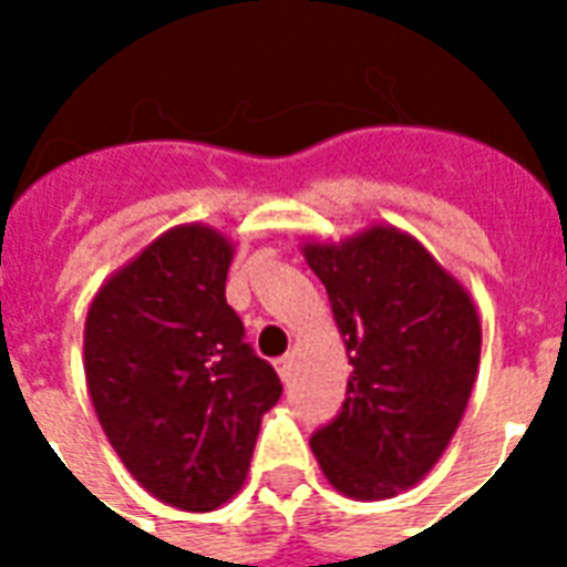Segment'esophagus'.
Returning a JSON list of instances; mask_svg holds the SVG:
<instances>
[{
	"instance_id": "1",
	"label": "esophagus",
	"mask_w": 567,
	"mask_h": 567,
	"mask_svg": "<svg viewBox=\"0 0 567 567\" xmlns=\"http://www.w3.org/2000/svg\"><path fill=\"white\" fill-rule=\"evenodd\" d=\"M291 364H293V355L291 353H285L282 359H276V371H279V377H282V379L291 377Z\"/></svg>"
}]
</instances>
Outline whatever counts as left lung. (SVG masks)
<instances>
[{
    "mask_svg": "<svg viewBox=\"0 0 567 567\" xmlns=\"http://www.w3.org/2000/svg\"><path fill=\"white\" fill-rule=\"evenodd\" d=\"M302 252L353 364L344 405L311 450L338 492L385 501L447 450L480 368V318L465 288L394 226Z\"/></svg>",
    "mask_w": 567,
    "mask_h": 567,
    "instance_id": "obj_1",
    "label": "left lung"
}]
</instances>
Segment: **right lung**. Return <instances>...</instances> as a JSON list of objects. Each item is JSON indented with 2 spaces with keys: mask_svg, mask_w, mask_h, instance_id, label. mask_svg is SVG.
I'll use <instances>...</instances> for the list:
<instances>
[{
  "mask_svg": "<svg viewBox=\"0 0 567 567\" xmlns=\"http://www.w3.org/2000/svg\"><path fill=\"white\" fill-rule=\"evenodd\" d=\"M229 265L220 231L176 226L102 285L84 323V377L111 447L185 512L238 494L261 414L282 396L226 302Z\"/></svg>",
  "mask_w": 567,
  "mask_h": 567,
  "instance_id": "add662e5",
  "label": "right lung"
}]
</instances>
